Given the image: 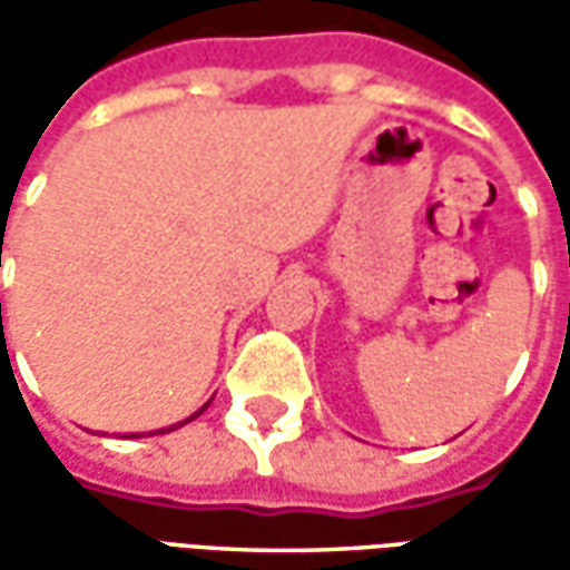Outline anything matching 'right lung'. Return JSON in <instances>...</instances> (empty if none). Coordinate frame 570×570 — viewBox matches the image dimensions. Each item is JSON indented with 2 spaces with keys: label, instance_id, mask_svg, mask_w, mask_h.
Listing matches in <instances>:
<instances>
[{
  "label": "right lung",
  "instance_id": "add662e5",
  "mask_svg": "<svg viewBox=\"0 0 570 570\" xmlns=\"http://www.w3.org/2000/svg\"><path fill=\"white\" fill-rule=\"evenodd\" d=\"M2 337H6V328H2ZM208 405H212V402H208ZM208 405H202V407H199V411H196V414H189L187 421H180V423H175V426H168V430H153V433H159V435H163V433H171V430H180V426H184V423H189V421H196V417H199L202 411H205V407H208ZM137 435H144V433H131V439H137Z\"/></svg>",
  "mask_w": 570,
  "mask_h": 570
}]
</instances>
